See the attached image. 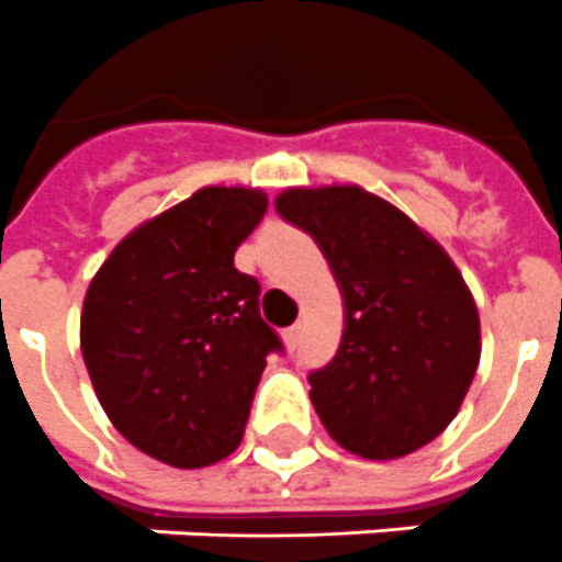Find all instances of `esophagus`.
<instances>
[{
    "label": "esophagus",
    "instance_id": "1",
    "mask_svg": "<svg viewBox=\"0 0 562 562\" xmlns=\"http://www.w3.org/2000/svg\"><path fill=\"white\" fill-rule=\"evenodd\" d=\"M284 342H286V348H290V351H295V348H299V342H302V325L286 327Z\"/></svg>",
    "mask_w": 562,
    "mask_h": 562
}]
</instances>
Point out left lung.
I'll list each match as a JSON object with an SVG mask.
<instances>
[{"instance_id":"left-lung-1","label":"left lung","mask_w":562,"mask_h":562,"mask_svg":"<svg viewBox=\"0 0 562 562\" xmlns=\"http://www.w3.org/2000/svg\"><path fill=\"white\" fill-rule=\"evenodd\" d=\"M307 232L342 293L336 357L310 371L327 435L362 459H401L450 426L479 368V313L447 252L403 211L357 186L276 200Z\"/></svg>"}]
</instances>
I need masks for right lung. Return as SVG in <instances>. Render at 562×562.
Here are the masks:
<instances>
[{"mask_svg": "<svg viewBox=\"0 0 562 562\" xmlns=\"http://www.w3.org/2000/svg\"><path fill=\"white\" fill-rule=\"evenodd\" d=\"M267 214L249 188H203L138 226L87 290L80 351L112 426L136 450L194 470L237 450L269 353L258 278L237 246Z\"/></svg>", "mask_w": 562, "mask_h": 562, "instance_id": "right-lung-1", "label": "right lung"}]
</instances>
